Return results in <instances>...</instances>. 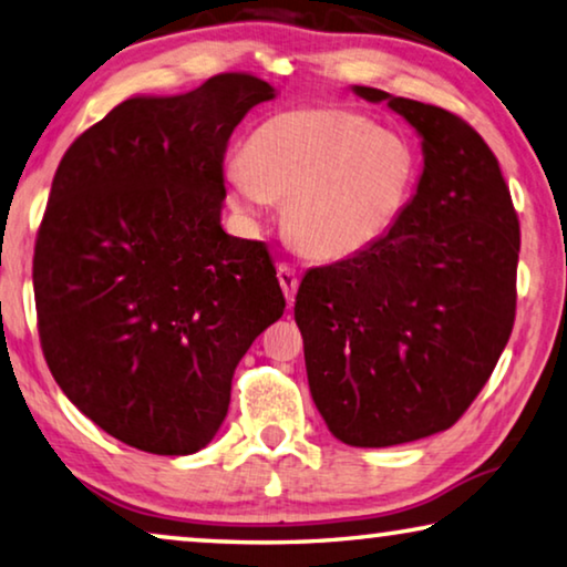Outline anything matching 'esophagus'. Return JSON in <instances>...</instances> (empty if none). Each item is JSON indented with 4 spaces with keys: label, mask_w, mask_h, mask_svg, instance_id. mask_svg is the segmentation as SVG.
I'll use <instances>...</instances> for the list:
<instances>
[{
    "label": "esophagus",
    "mask_w": 567,
    "mask_h": 567,
    "mask_svg": "<svg viewBox=\"0 0 567 567\" xmlns=\"http://www.w3.org/2000/svg\"><path fill=\"white\" fill-rule=\"evenodd\" d=\"M276 274H278V284H281V289L286 293V301H289V307H291L293 297H297V289H299L297 268H293L291 264H278Z\"/></svg>",
    "instance_id": "34e87169"
}]
</instances>
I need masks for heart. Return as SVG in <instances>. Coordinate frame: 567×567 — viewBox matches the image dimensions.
Returning a JSON list of instances; mask_svg holds the SVG:
<instances>
[{"mask_svg": "<svg viewBox=\"0 0 567 567\" xmlns=\"http://www.w3.org/2000/svg\"><path fill=\"white\" fill-rule=\"evenodd\" d=\"M412 137L344 104L270 114L225 168L227 199L258 219L284 202L286 229L309 256L342 260L393 233L420 182Z\"/></svg>", "mask_w": 567, "mask_h": 567, "instance_id": "heart-1", "label": "heart"}]
</instances>
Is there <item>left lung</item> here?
<instances>
[{
  "mask_svg": "<svg viewBox=\"0 0 567 567\" xmlns=\"http://www.w3.org/2000/svg\"><path fill=\"white\" fill-rule=\"evenodd\" d=\"M355 94L416 127L424 171L385 240L301 278L293 319L330 432L391 447L453 426L494 373L516 317L519 217L463 117L371 86Z\"/></svg>",
  "mask_w": 567,
  "mask_h": 567,
  "instance_id": "8db88e82",
  "label": "left lung"
}]
</instances>
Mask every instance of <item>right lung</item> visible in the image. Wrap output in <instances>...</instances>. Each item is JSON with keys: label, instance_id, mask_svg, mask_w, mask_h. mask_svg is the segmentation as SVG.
<instances>
[{"label": "right lung", "instance_id": "add662e5", "mask_svg": "<svg viewBox=\"0 0 567 567\" xmlns=\"http://www.w3.org/2000/svg\"><path fill=\"white\" fill-rule=\"evenodd\" d=\"M268 100L245 71L135 96L53 176L32 256L40 348L65 396L130 447L209 445L237 363L286 309L266 243L219 225L229 135Z\"/></svg>", "mask_w": 567, "mask_h": 567}]
</instances>
